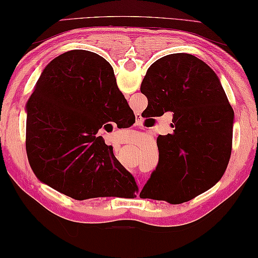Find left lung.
Here are the masks:
<instances>
[{
	"label": "left lung",
	"instance_id": "obj_1",
	"mask_svg": "<svg viewBox=\"0 0 258 258\" xmlns=\"http://www.w3.org/2000/svg\"><path fill=\"white\" fill-rule=\"evenodd\" d=\"M141 92L151 115L172 113L174 130L157 138L158 164L140 197L192 200L220 180L231 154L234 111L219 78L194 55L173 53L149 67Z\"/></svg>",
	"mask_w": 258,
	"mask_h": 258
}]
</instances>
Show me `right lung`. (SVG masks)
<instances>
[{"mask_svg": "<svg viewBox=\"0 0 258 258\" xmlns=\"http://www.w3.org/2000/svg\"><path fill=\"white\" fill-rule=\"evenodd\" d=\"M126 104L113 67L99 54L73 50L54 58L27 104L25 144L35 174L76 200L134 197L135 178L98 136L122 110L132 114Z\"/></svg>", "mask_w": 258, "mask_h": 258, "instance_id": "1", "label": "right lung"}]
</instances>
